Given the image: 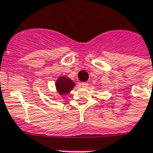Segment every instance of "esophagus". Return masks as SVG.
<instances>
[{"label": "esophagus", "mask_w": 153, "mask_h": 153, "mask_svg": "<svg viewBox=\"0 0 153 153\" xmlns=\"http://www.w3.org/2000/svg\"><path fill=\"white\" fill-rule=\"evenodd\" d=\"M89 86V84L87 82H81L80 83V86L82 87V88H87Z\"/></svg>", "instance_id": "34e87169"}]
</instances>
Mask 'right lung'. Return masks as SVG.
<instances>
[{
    "label": "right lung",
    "instance_id": "add662e5",
    "mask_svg": "<svg viewBox=\"0 0 153 153\" xmlns=\"http://www.w3.org/2000/svg\"><path fill=\"white\" fill-rule=\"evenodd\" d=\"M75 83L67 76H59L55 82V88L60 95H66L74 89Z\"/></svg>",
    "mask_w": 153,
    "mask_h": 153
}]
</instances>
